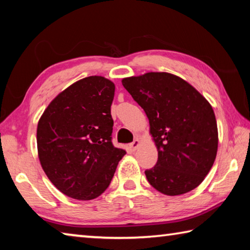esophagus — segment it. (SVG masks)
<instances>
[{
	"label": "esophagus",
	"mask_w": 250,
	"mask_h": 250,
	"mask_svg": "<svg viewBox=\"0 0 250 250\" xmlns=\"http://www.w3.org/2000/svg\"><path fill=\"white\" fill-rule=\"evenodd\" d=\"M141 145V142H140V140H139V139H135V140L131 143L130 145V150L131 151H135L139 147V146Z\"/></svg>",
	"instance_id": "esophagus-1"
}]
</instances>
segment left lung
<instances>
[{
    "label": "left lung",
    "mask_w": 250,
    "mask_h": 250,
    "mask_svg": "<svg viewBox=\"0 0 250 250\" xmlns=\"http://www.w3.org/2000/svg\"><path fill=\"white\" fill-rule=\"evenodd\" d=\"M121 82L145 110L158 150V162L146 171L149 183L168 196L197 188L217 154V122L210 104L170 73L151 71Z\"/></svg>",
    "instance_id": "obj_1"
}]
</instances>
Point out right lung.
I'll use <instances>...</instances> for the list:
<instances>
[{
	"label": "right lung",
	"instance_id": "right-lung-1",
	"mask_svg": "<svg viewBox=\"0 0 250 250\" xmlns=\"http://www.w3.org/2000/svg\"><path fill=\"white\" fill-rule=\"evenodd\" d=\"M115 83L103 76L78 80L50 101L37 125V152L49 181L78 201L101 195L125 151L111 142Z\"/></svg>",
	"mask_w": 250,
	"mask_h": 250
}]
</instances>
